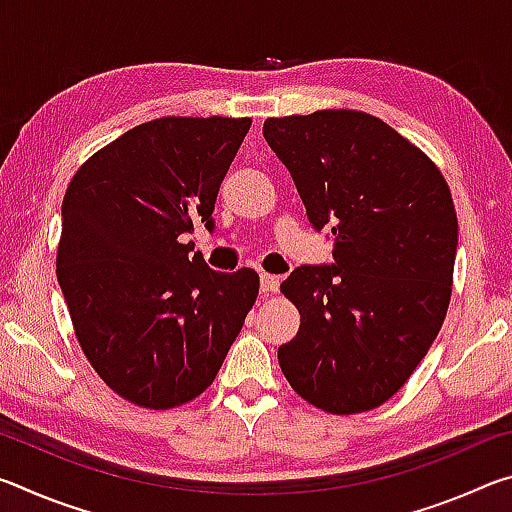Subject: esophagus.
<instances>
[{
    "label": "esophagus",
    "mask_w": 512,
    "mask_h": 512,
    "mask_svg": "<svg viewBox=\"0 0 512 512\" xmlns=\"http://www.w3.org/2000/svg\"><path fill=\"white\" fill-rule=\"evenodd\" d=\"M259 280H262V293H264V296H268V293H277V289H280L282 277L271 275V273H262V275H259Z\"/></svg>",
    "instance_id": "obj_1"
}]
</instances>
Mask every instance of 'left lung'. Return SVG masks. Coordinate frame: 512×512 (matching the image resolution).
Returning <instances> with one entry per match:
<instances>
[{
	"mask_svg": "<svg viewBox=\"0 0 512 512\" xmlns=\"http://www.w3.org/2000/svg\"><path fill=\"white\" fill-rule=\"evenodd\" d=\"M264 137L309 221L334 235L332 266H300L280 284L300 329L277 361L316 409H377L413 375L447 316L452 192L427 153L368 112L271 117Z\"/></svg>",
	"mask_w": 512,
	"mask_h": 512,
	"instance_id": "1",
	"label": "left lung"
}]
</instances>
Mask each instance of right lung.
<instances>
[{
    "label": "right lung",
    "mask_w": 512,
    "mask_h": 512,
    "mask_svg": "<svg viewBox=\"0 0 512 512\" xmlns=\"http://www.w3.org/2000/svg\"><path fill=\"white\" fill-rule=\"evenodd\" d=\"M250 117H160L85 160L63 198L56 275L76 341L110 391L167 411L212 384L259 293L183 235L214 228L216 194Z\"/></svg>",
    "instance_id": "right-lung-1"
}]
</instances>
